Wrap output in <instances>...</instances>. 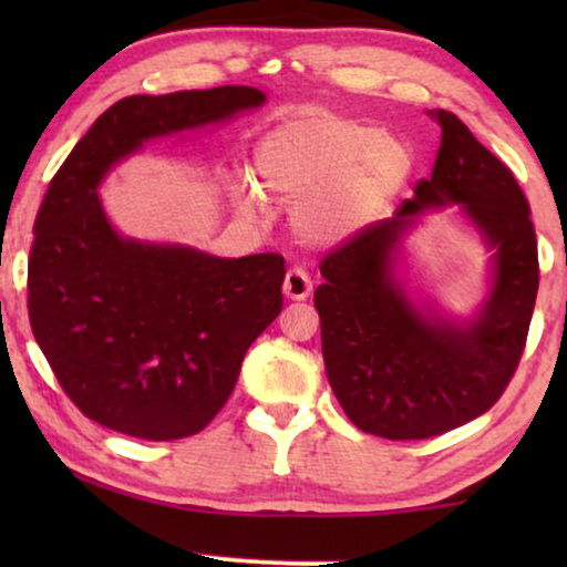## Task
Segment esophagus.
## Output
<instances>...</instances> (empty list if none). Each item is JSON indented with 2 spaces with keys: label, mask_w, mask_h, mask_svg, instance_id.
<instances>
[{
  "label": "esophagus",
  "mask_w": 567,
  "mask_h": 567,
  "mask_svg": "<svg viewBox=\"0 0 567 567\" xmlns=\"http://www.w3.org/2000/svg\"><path fill=\"white\" fill-rule=\"evenodd\" d=\"M284 293H286V299H291V301H301L312 293V278H309L305 268L301 266L289 268V274H286V278H284Z\"/></svg>",
  "instance_id": "esophagus-1"
}]
</instances>
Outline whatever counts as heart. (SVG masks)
I'll return each instance as SVG.
<instances>
[{
	"mask_svg": "<svg viewBox=\"0 0 567 567\" xmlns=\"http://www.w3.org/2000/svg\"><path fill=\"white\" fill-rule=\"evenodd\" d=\"M410 169L413 154L400 138L336 113L284 123L255 150V175L270 196L307 198L297 227L309 243H336L363 227Z\"/></svg>",
	"mask_w": 567,
	"mask_h": 567,
	"instance_id": "1",
	"label": "heart"
}]
</instances>
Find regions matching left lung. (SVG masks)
Returning a JSON list of instances; mask_svg holds the SVG:
<instances>
[{"label": "left lung", "mask_w": 567, "mask_h": 567, "mask_svg": "<svg viewBox=\"0 0 567 567\" xmlns=\"http://www.w3.org/2000/svg\"><path fill=\"white\" fill-rule=\"evenodd\" d=\"M441 146L429 181L390 219L353 231L320 262L322 355L355 429L390 441L431 439L491 410L516 374L539 289L537 235L514 173L449 111H429ZM460 203L496 247L484 312L462 329L429 321L391 278V255L417 213Z\"/></svg>", "instance_id": "obj_1"}]
</instances>
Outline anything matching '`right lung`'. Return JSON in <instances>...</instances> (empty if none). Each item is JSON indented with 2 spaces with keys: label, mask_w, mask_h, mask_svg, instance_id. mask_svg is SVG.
I'll use <instances>...</instances> for the list:
<instances>
[{
  "label": "right lung",
  "mask_w": 567,
  "mask_h": 567,
  "mask_svg": "<svg viewBox=\"0 0 567 567\" xmlns=\"http://www.w3.org/2000/svg\"><path fill=\"white\" fill-rule=\"evenodd\" d=\"M262 100L245 84L123 97L51 177L33 224L28 315L61 390L90 421L146 441L204 431L227 405L247 348L281 312L278 252L235 260L123 239L95 193L146 138Z\"/></svg>",
  "instance_id": "obj_1"
}]
</instances>
